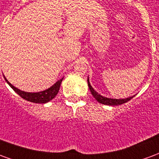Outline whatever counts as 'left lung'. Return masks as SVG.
<instances>
[{"mask_svg": "<svg viewBox=\"0 0 159 159\" xmlns=\"http://www.w3.org/2000/svg\"><path fill=\"white\" fill-rule=\"evenodd\" d=\"M88 85H89V88L90 92L92 93V95L94 97V99L99 102V103L104 104V105H107V106H118V105H122V104H124L128 102L129 100H130L134 96L129 97V98H125V99H111V98H107V97L102 96L101 94L96 92L95 90L93 89V87L91 86V84L89 83V79L88 77Z\"/></svg>", "mask_w": 159, "mask_h": 159, "instance_id": "obj_1", "label": "left lung"}]
</instances>
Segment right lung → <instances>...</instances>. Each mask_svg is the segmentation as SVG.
Masks as SVG:
<instances>
[{
	"label": "right lung",
	"mask_w": 159,
	"mask_h": 159,
	"mask_svg": "<svg viewBox=\"0 0 159 159\" xmlns=\"http://www.w3.org/2000/svg\"><path fill=\"white\" fill-rule=\"evenodd\" d=\"M4 78H5L6 82L8 83L9 86L11 87L12 89L19 94V96L22 97L23 99H25V100H28L30 102L39 104L47 103V102H48L51 100H52L57 95V93H58L59 90V88H60V84L62 83L63 80V78H61L59 81H57L52 86L48 88V89L43 90V91H41V92L30 93V92H25V91H22V90L17 89L16 87H14L12 84L9 83L7 79L5 77V76H4Z\"/></svg>",
	"instance_id": "1"
}]
</instances>
